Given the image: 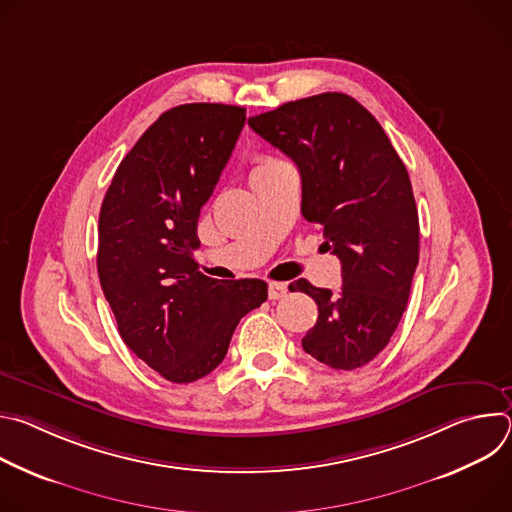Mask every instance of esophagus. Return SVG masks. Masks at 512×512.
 Segmentation results:
<instances>
[{"instance_id": "34e87169", "label": "esophagus", "mask_w": 512, "mask_h": 512, "mask_svg": "<svg viewBox=\"0 0 512 512\" xmlns=\"http://www.w3.org/2000/svg\"><path fill=\"white\" fill-rule=\"evenodd\" d=\"M267 294H269V300H281V298H285V294H287V285H285V283L271 281L269 287H267Z\"/></svg>"}]
</instances>
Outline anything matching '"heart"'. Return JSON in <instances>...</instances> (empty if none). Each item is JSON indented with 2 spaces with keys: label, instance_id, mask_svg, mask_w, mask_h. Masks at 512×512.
Returning a JSON list of instances; mask_svg holds the SVG:
<instances>
[{
  "label": "heart",
  "instance_id": "obj_1",
  "mask_svg": "<svg viewBox=\"0 0 512 512\" xmlns=\"http://www.w3.org/2000/svg\"><path fill=\"white\" fill-rule=\"evenodd\" d=\"M275 164H279V160H273V158H257L255 168H253V172H251V178H253L255 174H259V172L267 170V168H273Z\"/></svg>",
  "mask_w": 512,
  "mask_h": 512
}]
</instances>
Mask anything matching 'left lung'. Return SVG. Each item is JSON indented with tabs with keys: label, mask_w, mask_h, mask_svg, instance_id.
Segmentation results:
<instances>
[{
	"label": "left lung",
	"mask_w": 512,
	"mask_h": 512,
	"mask_svg": "<svg viewBox=\"0 0 512 512\" xmlns=\"http://www.w3.org/2000/svg\"><path fill=\"white\" fill-rule=\"evenodd\" d=\"M249 127L298 166L302 214L342 265L338 294L306 279L291 289L318 304L302 346L332 369H358L397 330L419 261L407 168L381 123L344 93L283 103L249 117Z\"/></svg>",
	"instance_id": "left-lung-1"
}]
</instances>
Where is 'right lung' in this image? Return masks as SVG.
Wrapping results in <instances>:
<instances>
[{"label": "right lung", "mask_w": 512, "mask_h": 512, "mask_svg": "<svg viewBox=\"0 0 512 512\" xmlns=\"http://www.w3.org/2000/svg\"><path fill=\"white\" fill-rule=\"evenodd\" d=\"M245 109L178 105L121 160L99 214L97 271L123 342L172 383H192L227 356L239 320L267 300L261 279L198 271L200 208L227 166Z\"/></svg>", "instance_id": "add662e5"}]
</instances>
